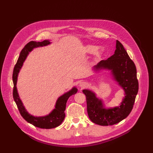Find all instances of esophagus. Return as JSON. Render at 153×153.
<instances>
[{
	"instance_id": "obj_1",
	"label": "esophagus",
	"mask_w": 153,
	"mask_h": 153,
	"mask_svg": "<svg viewBox=\"0 0 153 153\" xmlns=\"http://www.w3.org/2000/svg\"><path fill=\"white\" fill-rule=\"evenodd\" d=\"M80 85V87H86L87 84H86L85 82H82Z\"/></svg>"
}]
</instances>
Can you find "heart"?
Here are the masks:
<instances>
[{
  "mask_svg": "<svg viewBox=\"0 0 153 153\" xmlns=\"http://www.w3.org/2000/svg\"><path fill=\"white\" fill-rule=\"evenodd\" d=\"M98 47H96V46H93V45H89L87 46L86 50H87V52L89 53H94L97 52V50H98ZM98 55H100V53L98 54Z\"/></svg>",
  "mask_w": 153,
  "mask_h": 153,
  "instance_id": "heart-1",
  "label": "heart"
}]
</instances>
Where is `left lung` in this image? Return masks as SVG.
Here are the masks:
<instances>
[{"mask_svg": "<svg viewBox=\"0 0 153 153\" xmlns=\"http://www.w3.org/2000/svg\"><path fill=\"white\" fill-rule=\"evenodd\" d=\"M97 69H108L125 91V98L117 107L105 109L101 100L89 90H83L86 96L87 110L92 122L101 126H109L121 122L133 109L138 91V82L135 63L129 57L123 45L117 40L116 50L113 55L102 60L95 66Z\"/></svg>", "mask_w": 153, "mask_h": 153, "instance_id": "1", "label": "left lung"}]
</instances>
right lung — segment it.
Instances as JSON below:
<instances>
[{
  "label": "right lung",
  "instance_id": "right-lung-1",
  "mask_svg": "<svg viewBox=\"0 0 153 153\" xmlns=\"http://www.w3.org/2000/svg\"><path fill=\"white\" fill-rule=\"evenodd\" d=\"M50 43V42L48 40H45L41 41V42H36V41H33L29 42L25 46L24 48L22 50L20 56L18 57L15 68H14L13 73V81L14 85L13 96L21 115L26 121L34 125L36 127L43 129L54 128L55 127L59 126L62 123L64 117H65L64 110H66L67 101L69 97L76 94L78 91L76 88L73 87L70 91L68 92L67 93L59 97L56 102V105H55V108L49 115H47V116L35 117L29 114L25 110L19 96H18L16 90V85L18 73H19L20 69L22 66L23 62L25 61V59L29 52H30L34 48L43 47V46L49 45Z\"/></svg>",
  "mask_w": 153,
  "mask_h": 153
}]
</instances>
